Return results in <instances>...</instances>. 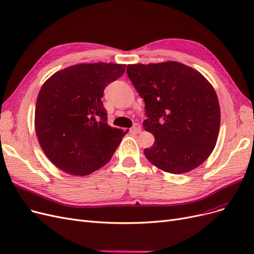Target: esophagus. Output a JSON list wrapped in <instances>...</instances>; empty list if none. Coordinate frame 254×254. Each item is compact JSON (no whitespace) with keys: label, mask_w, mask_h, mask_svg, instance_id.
<instances>
[{"label":"esophagus","mask_w":254,"mask_h":254,"mask_svg":"<svg viewBox=\"0 0 254 254\" xmlns=\"http://www.w3.org/2000/svg\"><path fill=\"white\" fill-rule=\"evenodd\" d=\"M140 131H141V128H140L139 124H134L133 127L131 128V132H133V133H139Z\"/></svg>","instance_id":"34e87169"}]
</instances>
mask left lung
<instances>
[{
    "label": "left lung",
    "instance_id": "8db88e82",
    "mask_svg": "<svg viewBox=\"0 0 254 254\" xmlns=\"http://www.w3.org/2000/svg\"><path fill=\"white\" fill-rule=\"evenodd\" d=\"M127 75L145 101L144 128L155 137L146 158L172 174L204 162L217 143L220 106L203 75L176 62L129 64Z\"/></svg>",
    "mask_w": 254,
    "mask_h": 254
}]
</instances>
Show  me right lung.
Wrapping results in <instances>:
<instances>
[{
  "label": "right lung",
  "mask_w": 254,
  "mask_h": 254,
  "mask_svg": "<svg viewBox=\"0 0 254 254\" xmlns=\"http://www.w3.org/2000/svg\"><path fill=\"white\" fill-rule=\"evenodd\" d=\"M125 67L75 64L51 76L40 88L35 108L37 139L47 157L65 173L84 176L102 168L126 134L107 124L101 101L105 87L123 75Z\"/></svg>",
  "instance_id": "right-lung-1"
}]
</instances>
